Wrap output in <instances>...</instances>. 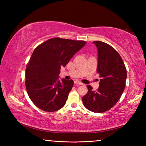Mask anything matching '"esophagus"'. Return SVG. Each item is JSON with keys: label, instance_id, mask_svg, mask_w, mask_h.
Masks as SVG:
<instances>
[{"label": "esophagus", "instance_id": "1", "mask_svg": "<svg viewBox=\"0 0 146 146\" xmlns=\"http://www.w3.org/2000/svg\"><path fill=\"white\" fill-rule=\"evenodd\" d=\"M75 84H76V85H82L83 84L82 82H79V81H77V80L75 81Z\"/></svg>", "mask_w": 146, "mask_h": 146}]
</instances>
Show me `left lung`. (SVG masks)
<instances>
[{"label":"left lung","instance_id":"left-lung-1","mask_svg":"<svg viewBox=\"0 0 146 146\" xmlns=\"http://www.w3.org/2000/svg\"><path fill=\"white\" fill-rule=\"evenodd\" d=\"M98 49L97 72L100 75L99 87L88 91L82 97L86 109L95 113H103L112 108L120 99L125 86L127 71L122 58L112 46L102 41H94Z\"/></svg>","mask_w":146,"mask_h":146}]
</instances>
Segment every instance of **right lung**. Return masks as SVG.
Segmentation results:
<instances>
[{"label":"right lung","mask_w":146,"mask_h":146,"mask_svg":"<svg viewBox=\"0 0 146 146\" xmlns=\"http://www.w3.org/2000/svg\"><path fill=\"white\" fill-rule=\"evenodd\" d=\"M86 44L84 40L55 37L34 49L26 69V90L36 107L46 112L59 110L65 105L73 80H58L62 66Z\"/></svg>","instance_id":"add662e5"}]
</instances>
